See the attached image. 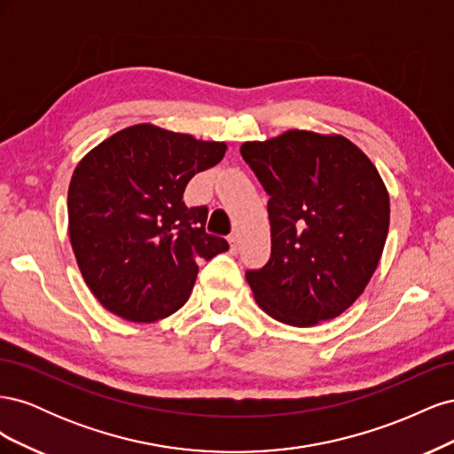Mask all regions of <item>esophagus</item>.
I'll return each mask as SVG.
<instances>
[{
	"mask_svg": "<svg viewBox=\"0 0 454 454\" xmlns=\"http://www.w3.org/2000/svg\"><path fill=\"white\" fill-rule=\"evenodd\" d=\"M227 240H229L231 250L237 252V250H239V235H237V232H232V235H231Z\"/></svg>",
	"mask_w": 454,
	"mask_h": 454,
	"instance_id": "1",
	"label": "esophagus"
}]
</instances>
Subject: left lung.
Masks as SVG:
<instances>
[{
    "label": "left lung",
    "mask_w": 454,
    "mask_h": 454,
    "mask_svg": "<svg viewBox=\"0 0 454 454\" xmlns=\"http://www.w3.org/2000/svg\"><path fill=\"white\" fill-rule=\"evenodd\" d=\"M240 153L270 197V259L246 272L257 305L295 327L337 318L364 294L388 235L375 164L345 136L310 130L246 142Z\"/></svg>",
    "instance_id": "left-lung-1"
}]
</instances>
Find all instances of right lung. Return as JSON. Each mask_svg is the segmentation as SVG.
I'll return each mask as SVG.
<instances>
[{
    "label": "right lung",
    "mask_w": 454,
    "mask_h": 454,
    "mask_svg": "<svg viewBox=\"0 0 454 454\" xmlns=\"http://www.w3.org/2000/svg\"><path fill=\"white\" fill-rule=\"evenodd\" d=\"M202 142L155 125L109 136L79 160L67 189V229L81 274L104 309L129 322H157L185 305L199 259L227 252L206 232V206L187 208L197 172L223 159Z\"/></svg>",
    "instance_id": "right-lung-1"
}]
</instances>
